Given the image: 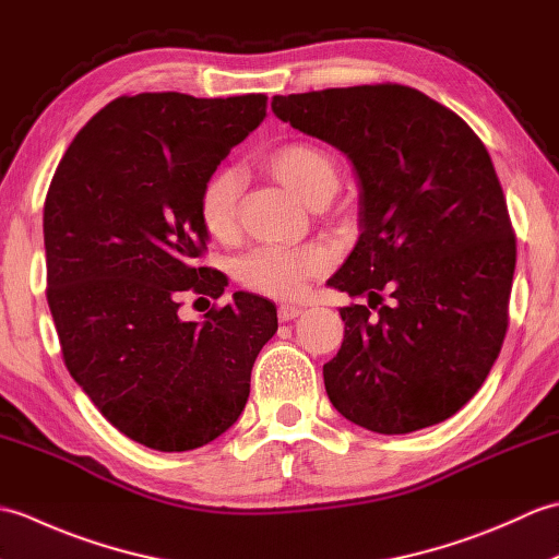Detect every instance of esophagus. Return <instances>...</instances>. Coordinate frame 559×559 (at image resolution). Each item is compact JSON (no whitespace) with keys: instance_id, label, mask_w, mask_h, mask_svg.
<instances>
[{"instance_id":"esophagus-1","label":"esophagus","mask_w":559,"mask_h":559,"mask_svg":"<svg viewBox=\"0 0 559 559\" xmlns=\"http://www.w3.org/2000/svg\"><path fill=\"white\" fill-rule=\"evenodd\" d=\"M300 314H302V307H298V305H290V302L278 305V319H281V322H290V319L300 317Z\"/></svg>"}]
</instances>
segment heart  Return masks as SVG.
<instances>
[{"label":"heart","mask_w":559,"mask_h":559,"mask_svg":"<svg viewBox=\"0 0 559 559\" xmlns=\"http://www.w3.org/2000/svg\"><path fill=\"white\" fill-rule=\"evenodd\" d=\"M264 168L283 185L295 189L307 204L326 201L338 187V168L324 148L286 141L264 153ZM242 194V175L233 168L213 170L199 189V223L216 240H228L237 225V206ZM329 252L322 245L305 247H257L237 261V281L247 290L271 298H295L307 278L319 276L329 266Z\"/></svg>","instance_id":"heart-1"}]
</instances>
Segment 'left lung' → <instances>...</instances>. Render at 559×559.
<instances>
[{"label": "left lung", "mask_w": 559, "mask_h": 559, "mask_svg": "<svg viewBox=\"0 0 559 559\" xmlns=\"http://www.w3.org/2000/svg\"><path fill=\"white\" fill-rule=\"evenodd\" d=\"M293 129L350 158L360 237L331 288L341 350L334 408L379 435L451 418L476 396L509 324L516 237L488 148L456 112L401 83L273 96Z\"/></svg>", "instance_id": "obj_1"}]
</instances>
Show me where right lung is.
<instances>
[{
  "label": "right lung",
  "mask_w": 559,
  "mask_h": 559,
  "mask_svg": "<svg viewBox=\"0 0 559 559\" xmlns=\"http://www.w3.org/2000/svg\"><path fill=\"white\" fill-rule=\"evenodd\" d=\"M264 117V93L115 98L71 141L47 189V305L64 365L148 449L189 451L228 430L278 329L273 302L242 290L204 322L177 317L185 293L218 300L228 286L199 264L209 233L197 199Z\"/></svg>",
  "instance_id": "right-lung-1"
}]
</instances>
